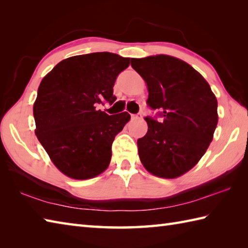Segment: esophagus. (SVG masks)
Segmentation results:
<instances>
[{
	"label": "esophagus",
	"mask_w": 248,
	"mask_h": 248,
	"mask_svg": "<svg viewBox=\"0 0 248 248\" xmlns=\"http://www.w3.org/2000/svg\"><path fill=\"white\" fill-rule=\"evenodd\" d=\"M143 118V116H141V114H131V119L132 120H135V119H140Z\"/></svg>",
	"instance_id": "obj_1"
}]
</instances>
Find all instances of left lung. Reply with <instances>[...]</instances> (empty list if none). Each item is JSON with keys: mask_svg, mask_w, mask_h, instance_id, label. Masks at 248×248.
Listing matches in <instances>:
<instances>
[{"mask_svg": "<svg viewBox=\"0 0 248 248\" xmlns=\"http://www.w3.org/2000/svg\"><path fill=\"white\" fill-rule=\"evenodd\" d=\"M131 66L147 83V104L161 117L145 118L148 131L138 140L140 162L156 177H180L197 164L213 140L217 100L203 77L176 57L131 59Z\"/></svg>", "mask_w": 248, "mask_h": 248, "instance_id": "obj_1", "label": "left lung"}]
</instances>
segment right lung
Returning <instances> with one entry per match:
<instances>
[{"label":"right lung","mask_w":248,"mask_h":248,"mask_svg":"<svg viewBox=\"0 0 248 248\" xmlns=\"http://www.w3.org/2000/svg\"><path fill=\"white\" fill-rule=\"evenodd\" d=\"M129 65L128 57L109 52L71 56L41 81L33 108L35 133L64 175L85 180L108 168L115 136L131 116H109L96 107L114 103L115 81Z\"/></svg>","instance_id":"obj_1"}]
</instances>
